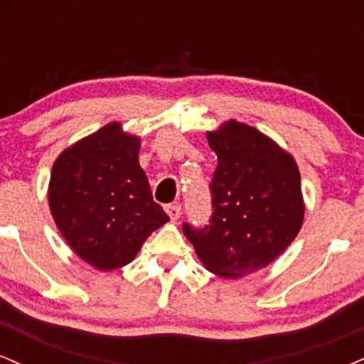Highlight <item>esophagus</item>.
<instances>
[{
	"label": "esophagus",
	"instance_id": "34e87169",
	"mask_svg": "<svg viewBox=\"0 0 364 364\" xmlns=\"http://www.w3.org/2000/svg\"><path fill=\"white\" fill-rule=\"evenodd\" d=\"M166 212H168V215L171 217V220H178L179 215H181V205H166Z\"/></svg>",
	"mask_w": 364,
	"mask_h": 364
}]
</instances>
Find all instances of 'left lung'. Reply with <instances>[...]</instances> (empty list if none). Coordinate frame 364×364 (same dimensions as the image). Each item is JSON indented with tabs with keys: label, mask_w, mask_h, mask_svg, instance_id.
Segmentation results:
<instances>
[{
	"label": "left lung",
	"mask_w": 364,
	"mask_h": 364,
	"mask_svg": "<svg viewBox=\"0 0 364 364\" xmlns=\"http://www.w3.org/2000/svg\"><path fill=\"white\" fill-rule=\"evenodd\" d=\"M217 169L207 225L183 223L200 262L220 277H243L274 262L298 236L304 203L294 159L258 132L231 119L207 133Z\"/></svg>",
	"instance_id": "left-lung-1"
}]
</instances>
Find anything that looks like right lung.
<instances>
[{
    "label": "right lung",
    "mask_w": 364,
    "mask_h": 364,
    "mask_svg": "<svg viewBox=\"0 0 364 364\" xmlns=\"http://www.w3.org/2000/svg\"><path fill=\"white\" fill-rule=\"evenodd\" d=\"M140 139L109 123L63 150L49 179V208L58 229L83 262L114 270L169 220L154 202L139 164Z\"/></svg>",
    "instance_id": "obj_1"
}]
</instances>
